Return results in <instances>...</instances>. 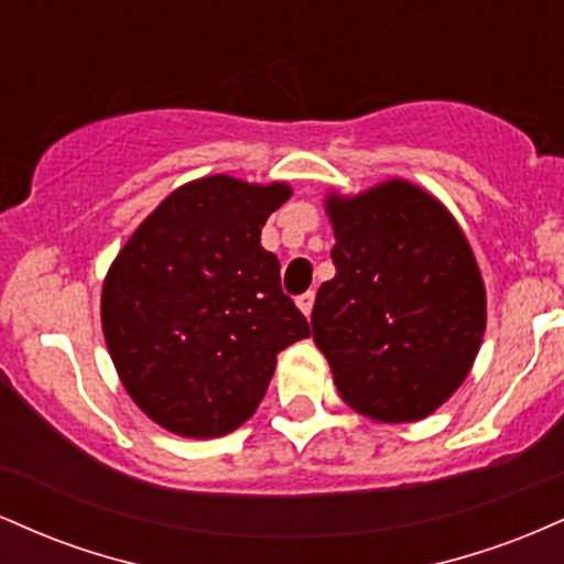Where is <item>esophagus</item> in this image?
Instances as JSON below:
<instances>
[{
    "mask_svg": "<svg viewBox=\"0 0 564 564\" xmlns=\"http://www.w3.org/2000/svg\"><path fill=\"white\" fill-rule=\"evenodd\" d=\"M296 304H300V310L304 315L313 313V304H315V294L313 291H304V294L296 296Z\"/></svg>",
    "mask_w": 564,
    "mask_h": 564,
    "instance_id": "obj_1",
    "label": "esophagus"
}]
</instances>
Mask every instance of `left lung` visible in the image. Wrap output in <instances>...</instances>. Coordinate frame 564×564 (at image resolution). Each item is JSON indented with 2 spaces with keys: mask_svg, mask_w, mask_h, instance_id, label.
Instances as JSON below:
<instances>
[{
  "mask_svg": "<svg viewBox=\"0 0 564 564\" xmlns=\"http://www.w3.org/2000/svg\"><path fill=\"white\" fill-rule=\"evenodd\" d=\"M326 206L336 275L315 296V345L347 405L373 422H419L458 390L480 349L475 254L445 206L405 180Z\"/></svg>",
  "mask_w": 564,
  "mask_h": 564,
  "instance_id": "obj_1",
  "label": "left lung"
}]
</instances>
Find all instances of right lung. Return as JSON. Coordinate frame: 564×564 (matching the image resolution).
<instances>
[{"label": "right lung", "instance_id": "1", "mask_svg": "<svg viewBox=\"0 0 564 564\" xmlns=\"http://www.w3.org/2000/svg\"><path fill=\"white\" fill-rule=\"evenodd\" d=\"M283 183L228 174L166 196L106 275L102 334L121 384L153 422L183 437L241 426L268 392L281 349L310 323L281 289L262 225Z\"/></svg>", "mask_w": 564, "mask_h": 564}]
</instances>
